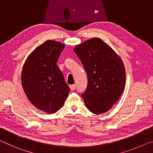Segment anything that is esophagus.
Segmentation results:
<instances>
[{"label": "esophagus", "mask_w": 153, "mask_h": 153, "mask_svg": "<svg viewBox=\"0 0 153 153\" xmlns=\"http://www.w3.org/2000/svg\"><path fill=\"white\" fill-rule=\"evenodd\" d=\"M69 88H70L71 90H72V91H73V90H74L75 89H76V86H75V85H70V86H69Z\"/></svg>", "instance_id": "esophagus-1"}]
</instances>
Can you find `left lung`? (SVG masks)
Wrapping results in <instances>:
<instances>
[{"label":"left lung","instance_id":"8db88e82","mask_svg":"<svg viewBox=\"0 0 153 153\" xmlns=\"http://www.w3.org/2000/svg\"><path fill=\"white\" fill-rule=\"evenodd\" d=\"M88 76L87 88L82 97L90 111L106 113L123 92L126 69L121 59L100 38H93L74 48Z\"/></svg>","mask_w":153,"mask_h":153}]
</instances>
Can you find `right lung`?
Instances as JSON below:
<instances>
[{
    "instance_id": "right-lung-1",
    "label": "right lung",
    "mask_w": 153,
    "mask_h": 153,
    "mask_svg": "<svg viewBox=\"0 0 153 153\" xmlns=\"http://www.w3.org/2000/svg\"><path fill=\"white\" fill-rule=\"evenodd\" d=\"M63 44L47 40L28 56L23 66L22 84L33 105L47 113H55L63 107L70 88L56 65Z\"/></svg>"
}]
</instances>
